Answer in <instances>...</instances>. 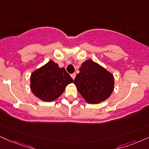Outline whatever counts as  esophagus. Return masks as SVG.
<instances>
[{"instance_id":"1","label":"esophagus","mask_w":149,"mask_h":149,"mask_svg":"<svg viewBox=\"0 0 149 149\" xmlns=\"http://www.w3.org/2000/svg\"><path fill=\"white\" fill-rule=\"evenodd\" d=\"M71 77H72V78L73 79V80H74L75 77H76V74H75V73H73V74H71Z\"/></svg>"}]
</instances>
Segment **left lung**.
Wrapping results in <instances>:
<instances>
[{
  "label": "left lung",
  "mask_w": 149,
  "mask_h": 149,
  "mask_svg": "<svg viewBox=\"0 0 149 149\" xmlns=\"http://www.w3.org/2000/svg\"><path fill=\"white\" fill-rule=\"evenodd\" d=\"M74 84L87 103L99 104L109 98L113 92V74L100 64L88 59L81 65Z\"/></svg>",
  "instance_id": "obj_1"
}]
</instances>
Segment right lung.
<instances>
[{
  "mask_svg": "<svg viewBox=\"0 0 149 149\" xmlns=\"http://www.w3.org/2000/svg\"><path fill=\"white\" fill-rule=\"evenodd\" d=\"M72 82L65 69L50 60L31 74L30 89L39 100L51 102L58 98Z\"/></svg>",
  "mask_w": 149,
  "mask_h": 149,
  "instance_id": "add662e5",
  "label": "right lung"
}]
</instances>
